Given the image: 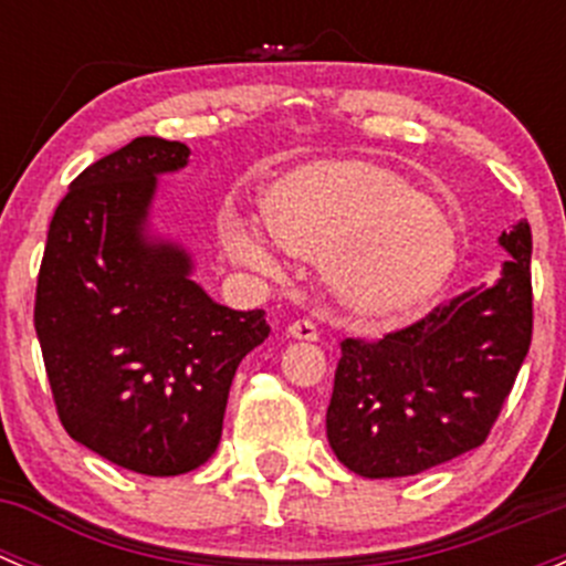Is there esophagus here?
I'll use <instances>...</instances> for the list:
<instances>
[{"label":"esophagus","instance_id":"34e87169","mask_svg":"<svg viewBox=\"0 0 566 566\" xmlns=\"http://www.w3.org/2000/svg\"><path fill=\"white\" fill-rule=\"evenodd\" d=\"M287 334L293 339H304V342H317L319 339V331L312 319H295V323L287 325Z\"/></svg>","mask_w":566,"mask_h":566}]
</instances>
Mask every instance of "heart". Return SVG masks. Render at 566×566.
Returning <instances> with one entry per match:
<instances>
[{"instance_id":"1","label":"heart","mask_w":566,"mask_h":566,"mask_svg":"<svg viewBox=\"0 0 566 566\" xmlns=\"http://www.w3.org/2000/svg\"><path fill=\"white\" fill-rule=\"evenodd\" d=\"M271 235L293 254L319 260L331 295L350 315L399 319L438 295L458 265V232L416 186L361 161H317L279 177L262 197ZM241 265L271 271L256 227L221 224Z\"/></svg>"}]
</instances>
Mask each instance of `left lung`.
<instances>
[{"mask_svg":"<svg viewBox=\"0 0 566 566\" xmlns=\"http://www.w3.org/2000/svg\"><path fill=\"white\" fill-rule=\"evenodd\" d=\"M512 260L384 339H345L325 432L342 465L397 479L482 447L531 345V227L501 232Z\"/></svg>","mask_w":566,"mask_h":566,"instance_id":"1","label":"left lung"}]
</instances>
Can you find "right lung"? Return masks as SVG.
<instances>
[{
  "mask_svg": "<svg viewBox=\"0 0 566 566\" xmlns=\"http://www.w3.org/2000/svg\"><path fill=\"white\" fill-rule=\"evenodd\" d=\"M182 142L139 136L71 182L51 219L35 331L73 441L145 476H177L221 441L238 364L265 342V312L221 306L188 251L147 232L158 175Z\"/></svg>",
  "mask_w": 566,
  "mask_h": 566,
  "instance_id": "add662e5",
  "label": "right lung"
}]
</instances>
